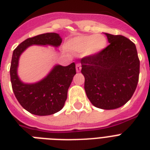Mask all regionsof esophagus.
Returning a JSON list of instances; mask_svg holds the SVG:
<instances>
[{
  "label": "esophagus",
  "instance_id": "esophagus-1",
  "mask_svg": "<svg viewBox=\"0 0 150 150\" xmlns=\"http://www.w3.org/2000/svg\"><path fill=\"white\" fill-rule=\"evenodd\" d=\"M81 68H82V67H81V64H80V63H77V64H76V71H77V72H79L80 70H81Z\"/></svg>",
  "mask_w": 150,
  "mask_h": 150
}]
</instances>
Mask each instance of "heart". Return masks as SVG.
I'll return each mask as SVG.
<instances>
[{
    "label": "heart",
    "instance_id": "b5f03b06",
    "mask_svg": "<svg viewBox=\"0 0 150 150\" xmlns=\"http://www.w3.org/2000/svg\"><path fill=\"white\" fill-rule=\"evenodd\" d=\"M107 41L101 34L98 35H82L67 42V50L72 52L85 51L86 54H97L106 47Z\"/></svg>",
    "mask_w": 150,
    "mask_h": 150
}]
</instances>
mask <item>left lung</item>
<instances>
[{
	"instance_id": "obj_1",
	"label": "left lung",
	"mask_w": 150,
	"mask_h": 150,
	"mask_svg": "<svg viewBox=\"0 0 150 150\" xmlns=\"http://www.w3.org/2000/svg\"><path fill=\"white\" fill-rule=\"evenodd\" d=\"M109 45L80 61L86 93L97 108L115 109L127 102L136 90L140 61L134 42L122 35L105 34Z\"/></svg>"
}]
</instances>
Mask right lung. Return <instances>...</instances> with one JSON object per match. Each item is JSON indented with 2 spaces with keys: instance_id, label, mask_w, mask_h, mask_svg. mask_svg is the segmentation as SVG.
<instances>
[{
  "instance_id": "obj_1",
  "label": "right lung",
  "mask_w": 150,
  "mask_h": 150,
  "mask_svg": "<svg viewBox=\"0 0 150 150\" xmlns=\"http://www.w3.org/2000/svg\"><path fill=\"white\" fill-rule=\"evenodd\" d=\"M62 42L57 33H46L29 38L13 51L10 67L12 90L21 106L38 116L52 115L62 109L67 98V90L76 74L75 64L64 67L57 65L47 77L35 84H24L17 75L19 56L31 45H51L58 46Z\"/></svg>"
}]
</instances>
